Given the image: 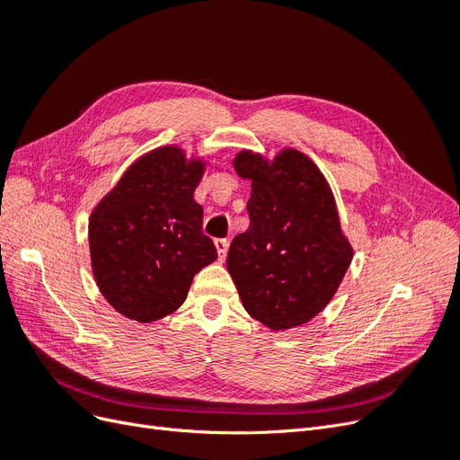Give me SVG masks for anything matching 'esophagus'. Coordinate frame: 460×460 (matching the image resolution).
<instances>
[{
  "instance_id": "1",
  "label": "esophagus",
  "mask_w": 460,
  "mask_h": 460,
  "mask_svg": "<svg viewBox=\"0 0 460 460\" xmlns=\"http://www.w3.org/2000/svg\"><path fill=\"white\" fill-rule=\"evenodd\" d=\"M228 245H230V242H228L226 238H218V240H215V247H217V252H218V259H220V261H225V259H226V253H228Z\"/></svg>"
}]
</instances>
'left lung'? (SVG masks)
I'll use <instances>...</instances> for the list:
<instances>
[{"label": "left lung", "instance_id": "obj_1", "mask_svg": "<svg viewBox=\"0 0 460 460\" xmlns=\"http://www.w3.org/2000/svg\"><path fill=\"white\" fill-rule=\"evenodd\" d=\"M252 178L249 228L230 243L226 267L245 311L272 330L307 323L336 294L353 257L330 186L316 164L286 149L270 164L242 151Z\"/></svg>", "mask_w": 460, "mask_h": 460}]
</instances>
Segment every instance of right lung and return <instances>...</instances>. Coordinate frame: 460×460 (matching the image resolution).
Masks as SVG:
<instances>
[{
	"label": "right lung",
	"instance_id": "obj_1",
	"mask_svg": "<svg viewBox=\"0 0 460 460\" xmlns=\"http://www.w3.org/2000/svg\"><path fill=\"white\" fill-rule=\"evenodd\" d=\"M203 164L178 147L137 159L93 208L90 253L103 297L124 316L153 323L184 303L193 276L217 259L193 199Z\"/></svg>",
	"mask_w": 460,
	"mask_h": 460
}]
</instances>
